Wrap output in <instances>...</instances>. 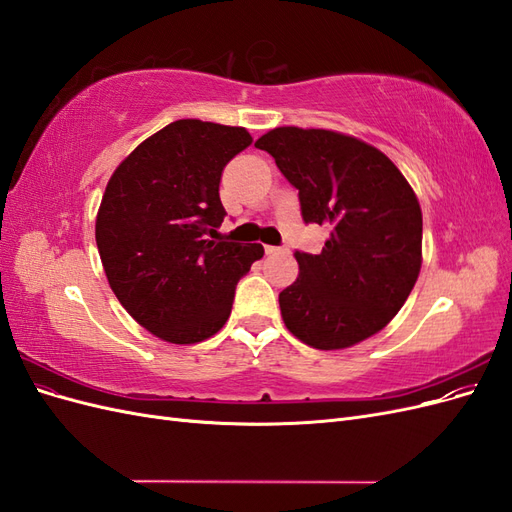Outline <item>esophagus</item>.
Wrapping results in <instances>:
<instances>
[{
  "instance_id": "esophagus-1",
  "label": "esophagus",
  "mask_w": 512,
  "mask_h": 512,
  "mask_svg": "<svg viewBox=\"0 0 512 512\" xmlns=\"http://www.w3.org/2000/svg\"><path fill=\"white\" fill-rule=\"evenodd\" d=\"M265 252H267V256H273V254H280V252H282V247H275V245H267V247H265Z\"/></svg>"
}]
</instances>
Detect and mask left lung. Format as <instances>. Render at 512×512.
Segmentation results:
<instances>
[{
  "label": "left lung",
  "mask_w": 512,
  "mask_h": 512,
  "mask_svg": "<svg viewBox=\"0 0 512 512\" xmlns=\"http://www.w3.org/2000/svg\"><path fill=\"white\" fill-rule=\"evenodd\" d=\"M256 147L299 190L305 224L331 228L320 254L294 252L299 277L280 292L288 331L318 350L382 331L423 262V213L406 177L380 149L333 130L275 128Z\"/></svg>",
  "instance_id": "1"
}]
</instances>
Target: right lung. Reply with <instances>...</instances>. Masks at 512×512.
I'll list each match as a JSON object with an SVG mask.
<instances>
[{"label":"right lung","mask_w":512,"mask_h":512,"mask_svg":"<svg viewBox=\"0 0 512 512\" xmlns=\"http://www.w3.org/2000/svg\"><path fill=\"white\" fill-rule=\"evenodd\" d=\"M252 145L245 128L179 119L145 138L108 179L96 243L115 297L149 333L196 344L218 333L260 243L211 241L224 222V166Z\"/></svg>","instance_id":"right-lung-1"}]
</instances>
